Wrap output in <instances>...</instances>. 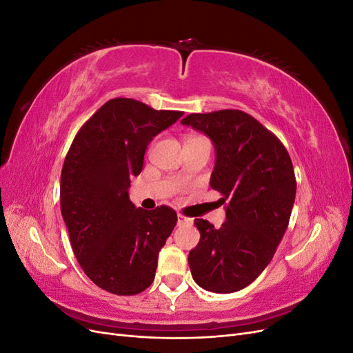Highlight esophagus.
I'll use <instances>...</instances> for the list:
<instances>
[{"instance_id":"obj_1","label":"esophagus","mask_w":353,"mask_h":353,"mask_svg":"<svg viewBox=\"0 0 353 353\" xmlns=\"http://www.w3.org/2000/svg\"><path fill=\"white\" fill-rule=\"evenodd\" d=\"M190 223H193V219L184 216L183 213H178V225H190Z\"/></svg>"}]
</instances>
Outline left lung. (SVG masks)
<instances>
[{
	"mask_svg": "<svg viewBox=\"0 0 353 353\" xmlns=\"http://www.w3.org/2000/svg\"><path fill=\"white\" fill-rule=\"evenodd\" d=\"M181 123L215 145L210 187L227 201L221 228L194 219L200 241L188 254L191 275L208 292H239L268 266L288 227L296 197L292 159L279 138L241 110L191 113Z\"/></svg>",
	"mask_w": 353,
	"mask_h": 353,
	"instance_id": "8db88e82",
	"label": "left lung"
}]
</instances>
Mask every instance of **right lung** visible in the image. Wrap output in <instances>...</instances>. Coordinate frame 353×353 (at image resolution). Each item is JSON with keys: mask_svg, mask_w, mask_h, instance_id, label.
Wrapping results in <instances>:
<instances>
[{"mask_svg": "<svg viewBox=\"0 0 353 353\" xmlns=\"http://www.w3.org/2000/svg\"><path fill=\"white\" fill-rule=\"evenodd\" d=\"M183 112L154 110L134 99H112L82 125L66 154L60 208L74 258L88 279L117 296L144 292L157 256L176 225L169 206L135 208L128 194L153 137Z\"/></svg>", "mask_w": 353, "mask_h": 353, "instance_id": "add662e5", "label": "right lung"}]
</instances>
